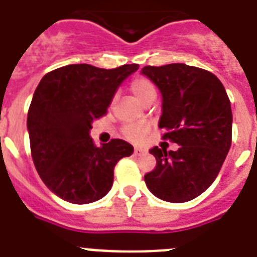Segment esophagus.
Returning <instances> with one entry per match:
<instances>
[{
	"instance_id": "obj_1",
	"label": "esophagus",
	"mask_w": 257,
	"mask_h": 257,
	"mask_svg": "<svg viewBox=\"0 0 257 257\" xmlns=\"http://www.w3.org/2000/svg\"><path fill=\"white\" fill-rule=\"evenodd\" d=\"M146 150H144V148H142V147H135L134 148V154L135 155H142V154H146Z\"/></svg>"
}]
</instances>
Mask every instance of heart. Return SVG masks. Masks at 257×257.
Wrapping results in <instances>:
<instances>
[{"instance_id": "obj_1", "label": "heart", "mask_w": 257, "mask_h": 257, "mask_svg": "<svg viewBox=\"0 0 257 257\" xmlns=\"http://www.w3.org/2000/svg\"><path fill=\"white\" fill-rule=\"evenodd\" d=\"M131 92H133L134 97L139 101V102H144L146 99L150 97H156V90L155 86L150 80L143 77L135 78L131 82ZM148 133V127L146 124H128L123 128L124 137L131 142H139L142 141L146 134Z\"/></svg>"}]
</instances>
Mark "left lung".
<instances>
[{
  "mask_svg": "<svg viewBox=\"0 0 257 257\" xmlns=\"http://www.w3.org/2000/svg\"><path fill=\"white\" fill-rule=\"evenodd\" d=\"M163 97L159 127L163 139L177 151L154 147L156 167L144 176L146 185L167 202H188L217 179L231 147V103L219 78L211 72L176 63L142 69Z\"/></svg>",
  "mask_w": 257,
  "mask_h": 257,
  "instance_id": "obj_1",
  "label": "left lung"
}]
</instances>
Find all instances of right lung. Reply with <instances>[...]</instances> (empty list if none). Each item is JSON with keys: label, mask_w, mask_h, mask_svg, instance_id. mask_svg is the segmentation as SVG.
<instances>
[{"label": "right lung", "mask_w": 257, "mask_h": 257, "mask_svg": "<svg viewBox=\"0 0 257 257\" xmlns=\"http://www.w3.org/2000/svg\"><path fill=\"white\" fill-rule=\"evenodd\" d=\"M138 68L71 64L40 80L27 114L31 156L40 179L61 200L77 205L101 200L113 186L116 163L134 152L122 139L97 147L89 133Z\"/></svg>", "instance_id": "obj_1"}]
</instances>
